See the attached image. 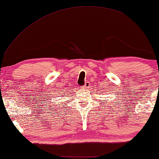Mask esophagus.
Wrapping results in <instances>:
<instances>
[{"label":"esophagus","mask_w":159,"mask_h":159,"mask_svg":"<svg viewBox=\"0 0 159 159\" xmlns=\"http://www.w3.org/2000/svg\"><path fill=\"white\" fill-rule=\"evenodd\" d=\"M89 86H90L89 82L86 81V83H85V84H84V85L83 86V89H88V88L89 87Z\"/></svg>","instance_id":"esophagus-1"}]
</instances>
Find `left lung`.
Returning <instances> with one entry per match:
<instances>
[{
  "instance_id": "left-lung-1",
  "label": "left lung",
  "mask_w": 159,
  "mask_h": 159,
  "mask_svg": "<svg viewBox=\"0 0 159 159\" xmlns=\"http://www.w3.org/2000/svg\"><path fill=\"white\" fill-rule=\"evenodd\" d=\"M102 105H103V104H102Z\"/></svg>"
}]
</instances>
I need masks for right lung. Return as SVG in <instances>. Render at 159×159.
Here are the masks:
<instances>
[{
  "label": "right lung",
  "instance_id": "1",
  "mask_svg": "<svg viewBox=\"0 0 159 159\" xmlns=\"http://www.w3.org/2000/svg\"><path fill=\"white\" fill-rule=\"evenodd\" d=\"M67 93H68V92H67Z\"/></svg>",
  "mask_w": 159,
  "mask_h": 159
}]
</instances>
